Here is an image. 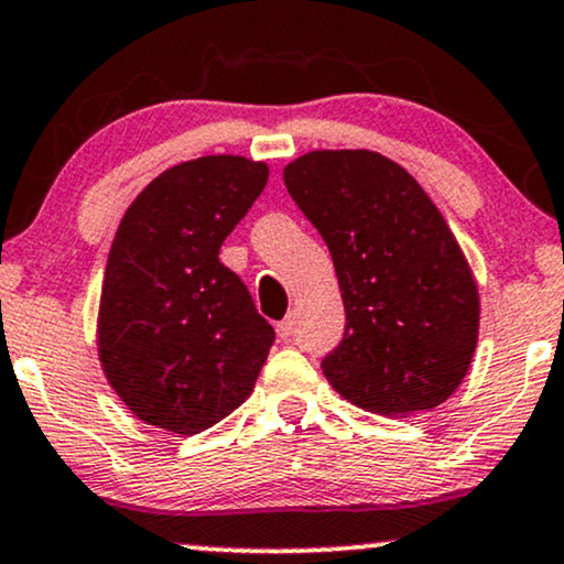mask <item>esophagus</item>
I'll use <instances>...</instances> for the list:
<instances>
[{
    "mask_svg": "<svg viewBox=\"0 0 564 564\" xmlns=\"http://www.w3.org/2000/svg\"><path fill=\"white\" fill-rule=\"evenodd\" d=\"M293 332H295V322H293V316L282 318V322L276 324V335H280V339H290V337H293Z\"/></svg>",
    "mask_w": 564,
    "mask_h": 564,
    "instance_id": "obj_1",
    "label": "esophagus"
}]
</instances>
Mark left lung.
Returning a JSON list of instances; mask_svg holds the SVG:
<instances>
[{
    "mask_svg": "<svg viewBox=\"0 0 564 564\" xmlns=\"http://www.w3.org/2000/svg\"><path fill=\"white\" fill-rule=\"evenodd\" d=\"M335 261L345 337L322 360L352 405L413 415L452 398L478 343V284L405 166L368 149L308 151L282 172Z\"/></svg>",
    "mask_w": 564,
    "mask_h": 564,
    "instance_id": "obj_1",
    "label": "left lung"
}]
</instances>
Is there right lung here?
Masks as SVG:
<instances>
[{
	"label": "right lung",
	"mask_w": 564,
	"mask_h": 564,
	"mask_svg": "<svg viewBox=\"0 0 564 564\" xmlns=\"http://www.w3.org/2000/svg\"><path fill=\"white\" fill-rule=\"evenodd\" d=\"M267 180V162L191 159L151 180L117 227L96 350L109 387L149 426L198 434L253 392L274 329L219 248Z\"/></svg>",
	"instance_id": "add662e5"
}]
</instances>
